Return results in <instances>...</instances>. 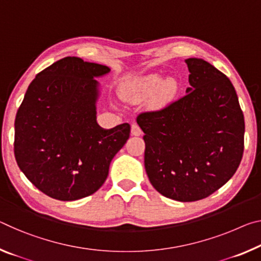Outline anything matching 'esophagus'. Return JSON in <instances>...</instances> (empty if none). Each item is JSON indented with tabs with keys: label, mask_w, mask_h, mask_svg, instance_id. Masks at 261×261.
<instances>
[{
	"label": "esophagus",
	"mask_w": 261,
	"mask_h": 261,
	"mask_svg": "<svg viewBox=\"0 0 261 261\" xmlns=\"http://www.w3.org/2000/svg\"><path fill=\"white\" fill-rule=\"evenodd\" d=\"M131 135L132 136H140V135H142V129H140L138 124H132V125H131Z\"/></svg>",
	"instance_id": "1"
}]
</instances>
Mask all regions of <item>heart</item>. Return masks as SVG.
<instances>
[{
    "instance_id": "1",
    "label": "heart",
    "mask_w": 261,
    "mask_h": 261,
    "mask_svg": "<svg viewBox=\"0 0 261 261\" xmlns=\"http://www.w3.org/2000/svg\"><path fill=\"white\" fill-rule=\"evenodd\" d=\"M161 77L159 75H150L145 79H143L142 81L139 82V88L142 90H145V92H152L158 88L161 84ZM175 89V85L173 81H168L164 85V92L166 94H172Z\"/></svg>"
}]
</instances>
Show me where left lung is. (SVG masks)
Returning a JSON list of instances; mask_svg holds the SVG:
<instances>
[{
    "instance_id": "obj_1",
    "label": "left lung",
    "mask_w": 261,
    "mask_h": 261,
    "mask_svg": "<svg viewBox=\"0 0 261 261\" xmlns=\"http://www.w3.org/2000/svg\"><path fill=\"white\" fill-rule=\"evenodd\" d=\"M190 87L164 108L138 115L144 163L161 195L181 202L208 197L237 171L245 123L225 74L197 58L186 59Z\"/></svg>"
}]
</instances>
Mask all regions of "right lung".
I'll list each match as a JSON object with an SVG mask.
<instances>
[{"mask_svg": "<svg viewBox=\"0 0 261 261\" xmlns=\"http://www.w3.org/2000/svg\"><path fill=\"white\" fill-rule=\"evenodd\" d=\"M107 66L66 57L36 75L15 119L18 167L47 196L74 201L94 194L130 125L105 130L96 122L98 82Z\"/></svg>", "mask_w": 261, "mask_h": 261, "instance_id": "obj_1", "label": "right lung"}]
</instances>
